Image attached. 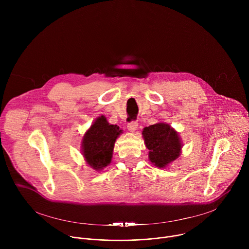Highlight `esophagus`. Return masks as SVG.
Segmentation results:
<instances>
[{
  "label": "esophagus",
  "mask_w": 249,
  "mask_h": 249,
  "mask_svg": "<svg viewBox=\"0 0 249 249\" xmlns=\"http://www.w3.org/2000/svg\"><path fill=\"white\" fill-rule=\"evenodd\" d=\"M127 128H128V130L131 131V132L136 131L137 128H138V122H137V121H131V122H129V123L127 124Z\"/></svg>",
  "instance_id": "1"
}]
</instances>
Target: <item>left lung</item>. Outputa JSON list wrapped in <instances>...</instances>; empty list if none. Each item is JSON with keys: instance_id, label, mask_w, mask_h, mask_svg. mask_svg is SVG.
Wrapping results in <instances>:
<instances>
[{"instance_id": "obj_1", "label": "left lung", "mask_w": 249, "mask_h": 249, "mask_svg": "<svg viewBox=\"0 0 249 249\" xmlns=\"http://www.w3.org/2000/svg\"><path fill=\"white\" fill-rule=\"evenodd\" d=\"M143 136L146 147L150 150V160L155 165L163 168L180 155L181 143L178 134L168 124L158 123L146 127Z\"/></svg>"}]
</instances>
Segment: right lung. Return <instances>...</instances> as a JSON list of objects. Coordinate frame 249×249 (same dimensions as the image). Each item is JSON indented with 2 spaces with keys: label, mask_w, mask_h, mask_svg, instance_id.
<instances>
[{
  "label": "right lung",
  "mask_w": 249,
  "mask_h": 249,
  "mask_svg": "<svg viewBox=\"0 0 249 249\" xmlns=\"http://www.w3.org/2000/svg\"><path fill=\"white\" fill-rule=\"evenodd\" d=\"M121 130L110 125L104 116L98 117L83 140V155L93 169L100 170L110 163L114 143Z\"/></svg>",
  "instance_id": "right-lung-1"
}]
</instances>
